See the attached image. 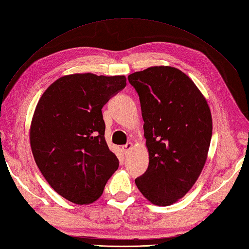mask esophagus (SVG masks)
<instances>
[{
  "mask_svg": "<svg viewBox=\"0 0 249 249\" xmlns=\"http://www.w3.org/2000/svg\"><path fill=\"white\" fill-rule=\"evenodd\" d=\"M132 148H133V143H131V142L125 143L124 145H123V151H124V154H128V153H129V151H130Z\"/></svg>",
  "mask_w": 249,
  "mask_h": 249,
  "instance_id": "esophagus-1",
  "label": "esophagus"
}]
</instances>
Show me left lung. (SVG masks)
<instances>
[{
    "label": "left lung",
    "instance_id": "8db88e82",
    "mask_svg": "<svg viewBox=\"0 0 249 249\" xmlns=\"http://www.w3.org/2000/svg\"><path fill=\"white\" fill-rule=\"evenodd\" d=\"M141 101L149 166L135 179L151 203L168 206L191 189L207 160L212 118L191 79L171 66L128 76Z\"/></svg>",
    "mask_w": 249,
    "mask_h": 249
}]
</instances>
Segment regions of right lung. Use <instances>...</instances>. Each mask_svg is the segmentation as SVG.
<instances>
[{
    "label": "right lung",
    "mask_w": 249,
    "mask_h": 249,
    "mask_svg": "<svg viewBox=\"0 0 249 249\" xmlns=\"http://www.w3.org/2000/svg\"><path fill=\"white\" fill-rule=\"evenodd\" d=\"M125 86L124 76H64L36 107L29 135L34 159L47 183L70 202H95L118 169L101 110Z\"/></svg>",
    "instance_id": "add662e5"
}]
</instances>
